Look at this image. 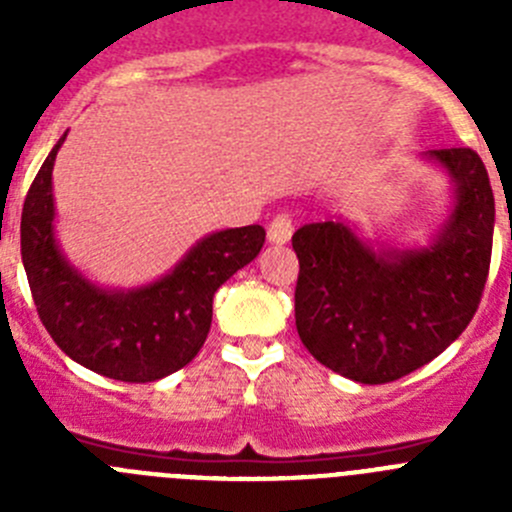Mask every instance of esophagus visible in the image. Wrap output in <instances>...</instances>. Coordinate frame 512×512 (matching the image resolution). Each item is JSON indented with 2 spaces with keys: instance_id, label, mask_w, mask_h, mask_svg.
<instances>
[{
  "instance_id": "34e87169",
  "label": "esophagus",
  "mask_w": 512,
  "mask_h": 512,
  "mask_svg": "<svg viewBox=\"0 0 512 512\" xmlns=\"http://www.w3.org/2000/svg\"><path fill=\"white\" fill-rule=\"evenodd\" d=\"M289 238H292V220L287 215H277L269 223V230H266V241L271 246H284Z\"/></svg>"
}]
</instances>
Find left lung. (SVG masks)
Listing matches in <instances>:
<instances>
[{"instance_id": "obj_1", "label": "left lung", "mask_w": 512, "mask_h": 512, "mask_svg": "<svg viewBox=\"0 0 512 512\" xmlns=\"http://www.w3.org/2000/svg\"><path fill=\"white\" fill-rule=\"evenodd\" d=\"M449 176L451 205L425 243L366 238L333 215L292 235L295 323L323 366L359 384L395 382L443 354L477 312L495 233V197L472 148L420 156Z\"/></svg>"}]
</instances>
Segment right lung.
Here are the masks:
<instances>
[{"label": "right lung", "mask_w": 512, "mask_h": 512, "mask_svg": "<svg viewBox=\"0 0 512 512\" xmlns=\"http://www.w3.org/2000/svg\"><path fill=\"white\" fill-rule=\"evenodd\" d=\"M58 138L25 197L22 264L45 330L63 354L117 382H156L197 356L212 297L264 246V228H225L194 243L174 269L140 287H104L69 261L56 235L53 166Z\"/></svg>", "instance_id": "1"}]
</instances>
